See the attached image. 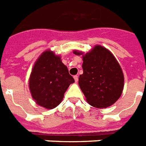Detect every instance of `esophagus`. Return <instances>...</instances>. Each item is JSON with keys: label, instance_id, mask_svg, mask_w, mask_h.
<instances>
[{"label": "esophagus", "instance_id": "esophagus-1", "mask_svg": "<svg viewBox=\"0 0 146 146\" xmlns=\"http://www.w3.org/2000/svg\"><path fill=\"white\" fill-rule=\"evenodd\" d=\"M73 78H74V80H75L76 82H78V80H79V78H78V76H73Z\"/></svg>", "mask_w": 146, "mask_h": 146}]
</instances>
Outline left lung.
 <instances>
[{"instance_id": "1", "label": "left lung", "mask_w": 146, "mask_h": 146, "mask_svg": "<svg viewBox=\"0 0 146 146\" xmlns=\"http://www.w3.org/2000/svg\"><path fill=\"white\" fill-rule=\"evenodd\" d=\"M82 55L83 73L79 77V86L86 102L96 108H105L115 103L123 92L124 76L113 54L102 45H96Z\"/></svg>"}]
</instances>
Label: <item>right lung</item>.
<instances>
[{
  "label": "right lung",
  "mask_w": 146,
  "mask_h": 146,
  "mask_svg": "<svg viewBox=\"0 0 146 146\" xmlns=\"http://www.w3.org/2000/svg\"><path fill=\"white\" fill-rule=\"evenodd\" d=\"M75 82L60 55L44 50L35 62L31 72L29 87L36 104L45 109L59 105L70 85Z\"/></svg>",
  "instance_id": "right-lung-1"
}]
</instances>
